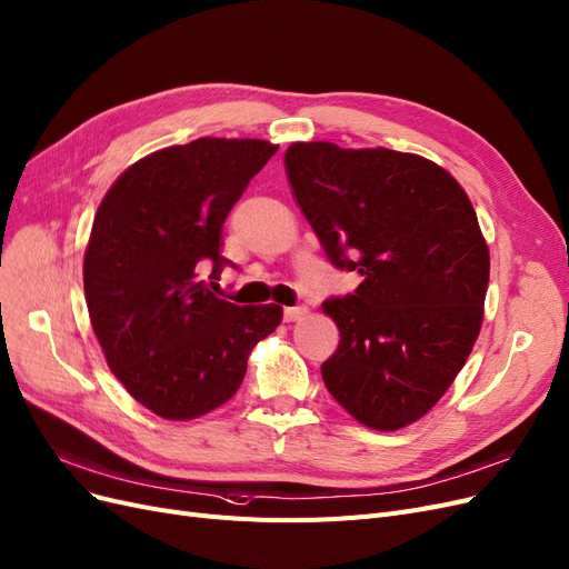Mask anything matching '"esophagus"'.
Listing matches in <instances>:
<instances>
[{"mask_svg":"<svg viewBox=\"0 0 569 569\" xmlns=\"http://www.w3.org/2000/svg\"><path fill=\"white\" fill-rule=\"evenodd\" d=\"M308 316L306 306H297V308H284V322H299Z\"/></svg>","mask_w":569,"mask_h":569,"instance_id":"obj_1","label":"esophagus"}]
</instances>
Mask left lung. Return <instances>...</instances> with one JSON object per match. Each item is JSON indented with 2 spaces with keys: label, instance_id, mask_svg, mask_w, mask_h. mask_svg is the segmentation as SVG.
Returning <instances> with one entry per match:
<instances>
[{
  "label": "left lung",
  "instance_id": "1",
  "mask_svg": "<svg viewBox=\"0 0 569 569\" xmlns=\"http://www.w3.org/2000/svg\"><path fill=\"white\" fill-rule=\"evenodd\" d=\"M284 171L329 261L362 276L322 303L341 335L327 390L367 428L419 421L482 327L489 249L471 200L440 164L388 148L291 143Z\"/></svg>",
  "mask_w": 569,
  "mask_h": 569
}]
</instances>
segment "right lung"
<instances>
[{
    "mask_svg": "<svg viewBox=\"0 0 569 569\" xmlns=\"http://www.w3.org/2000/svg\"><path fill=\"white\" fill-rule=\"evenodd\" d=\"M261 139H198L124 169L96 211L84 297L112 375L152 415L190 421L228 402L282 308L234 306L200 280L228 266L221 228L276 154Z\"/></svg>",
    "mask_w": 569,
    "mask_h": 569,
    "instance_id": "add662e5",
    "label": "right lung"
}]
</instances>
